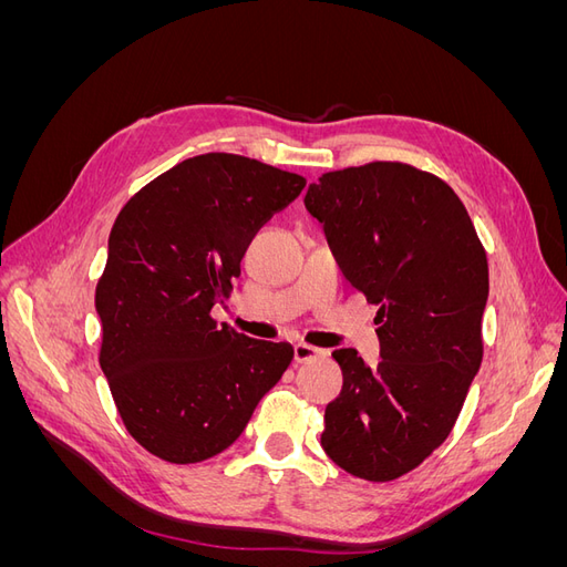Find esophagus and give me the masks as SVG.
<instances>
[{"label":"esophagus","mask_w":567,"mask_h":567,"mask_svg":"<svg viewBox=\"0 0 567 567\" xmlns=\"http://www.w3.org/2000/svg\"><path fill=\"white\" fill-rule=\"evenodd\" d=\"M326 352L319 350V348H312L307 346V342H298V346L293 348V357L298 364H305V362H315V359H321Z\"/></svg>","instance_id":"obj_1"}]
</instances>
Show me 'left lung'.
Segmentation results:
<instances>
[{"mask_svg": "<svg viewBox=\"0 0 567 567\" xmlns=\"http://www.w3.org/2000/svg\"><path fill=\"white\" fill-rule=\"evenodd\" d=\"M346 279L379 305V367L333 352L342 390L321 447L354 477L388 483L447 440L483 362L487 255L450 184L406 163L373 161L310 184Z\"/></svg>", "mask_w": 567, "mask_h": 567, "instance_id": "8db88e82", "label": "left lung"}]
</instances>
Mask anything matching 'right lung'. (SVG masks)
Returning <instances> with one entry per match:
<instances>
[{"mask_svg": "<svg viewBox=\"0 0 567 567\" xmlns=\"http://www.w3.org/2000/svg\"><path fill=\"white\" fill-rule=\"evenodd\" d=\"M305 177L234 153L182 161L115 217L96 284L99 364L146 452L198 463L225 452L293 359L210 317L229 298L252 236Z\"/></svg>", "mask_w": 567, "mask_h": 567, "instance_id": "1", "label": "right lung"}]
</instances>
